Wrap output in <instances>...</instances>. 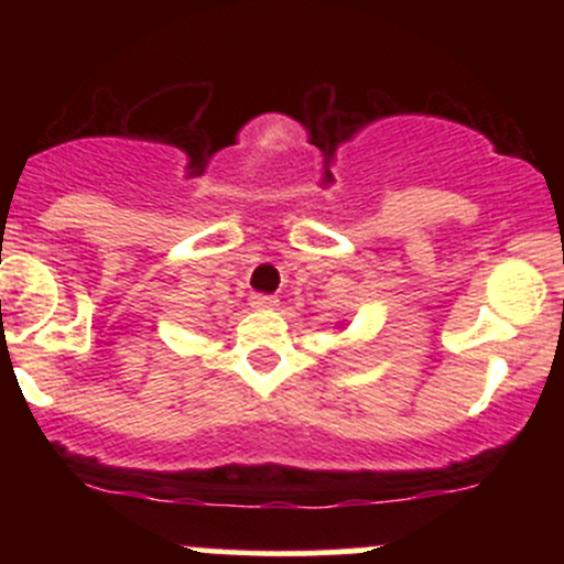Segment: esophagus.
Listing matches in <instances>:
<instances>
[{
	"mask_svg": "<svg viewBox=\"0 0 564 564\" xmlns=\"http://www.w3.org/2000/svg\"><path fill=\"white\" fill-rule=\"evenodd\" d=\"M250 305H253L256 311H272L278 305V300L272 297V294H253V297H250Z\"/></svg>",
	"mask_w": 564,
	"mask_h": 564,
	"instance_id": "obj_1",
	"label": "esophagus"
}]
</instances>
